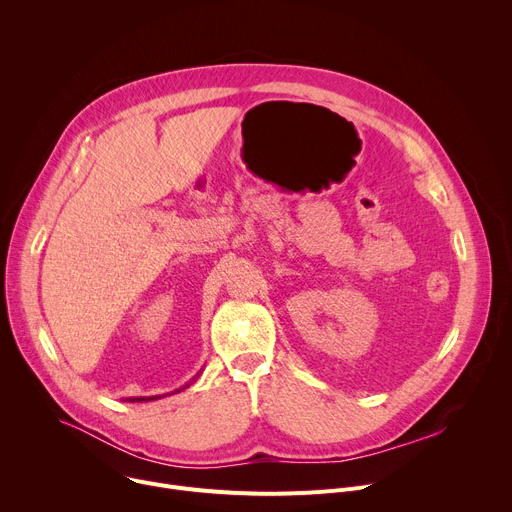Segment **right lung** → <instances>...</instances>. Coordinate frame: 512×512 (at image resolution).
Wrapping results in <instances>:
<instances>
[{"label":"right lung","instance_id":"right-lung-1","mask_svg":"<svg viewBox=\"0 0 512 512\" xmlns=\"http://www.w3.org/2000/svg\"><path fill=\"white\" fill-rule=\"evenodd\" d=\"M196 377H198V375H196ZM196 377H194V379H196ZM194 379H192V381H194ZM186 387H188V383H186L184 387L172 391V393H180V391L186 389ZM160 397H162V395H154V397H129V399H125V401H129V403H143V401H156V399H160Z\"/></svg>","mask_w":512,"mask_h":512}]
</instances>
